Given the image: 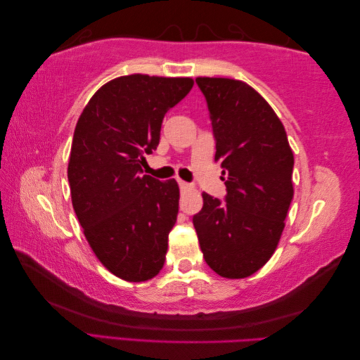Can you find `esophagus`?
Segmentation results:
<instances>
[{
    "mask_svg": "<svg viewBox=\"0 0 360 360\" xmlns=\"http://www.w3.org/2000/svg\"><path fill=\"white\" fill-rule=\"evenodd\" d=\"M179 186H180V189H181V191H185V189H189V188H191L189 183L183 181V180H179Z\"/></svg>",
    "mask_w": 360,
    "mask_h": 360,
    "instance_id": "esophagus-1",
    "label": "esophagus"
}]
</instances>
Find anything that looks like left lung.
Returning <instances> with one entry per match:
<instances>
[{"instance_id": "obj_1", "label": "left lung", "mask_w": 360, "mask_h": 360, "mask_svg": "<svg viewBox=\"0 0 360 360\" xmlns=\"http://www.w3.org/2000/svg\"><path fill=\"white\" fill-rule=\"evenodd\" d=\"M195 84L207 99L226 195L203 193L193 224L208 266L230 280L247 278L280 242L293 197V153L283 122L250 85L225 77Z\"/></svg>"}]
</instances>
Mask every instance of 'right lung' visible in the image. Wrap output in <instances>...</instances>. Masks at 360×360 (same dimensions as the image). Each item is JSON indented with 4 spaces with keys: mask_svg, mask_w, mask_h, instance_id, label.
<instances>
[{
    "mask_svg": "<svg viewBox=\"0 0 360 360\" xmlns=\"http://www.w3.org/2000/svg\"><path fill=\"white\" fill-rule=\"evenodd\" d=\"M193 85L189 77L113 79L76 124L68 163L72 208L94 255L121 280L148 281L165 266L179 185L141 175V165L157 149L167 110Z\"/></svg>",
    "mask_w": 360,
    "mask_h": 360,
    "instance_id": "obj_1",
    "label": "right lung"
}]
</instances>
